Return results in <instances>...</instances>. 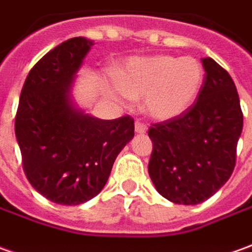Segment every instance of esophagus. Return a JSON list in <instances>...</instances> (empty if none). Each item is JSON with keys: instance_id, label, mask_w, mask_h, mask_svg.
I'll return each instance as SVG.
<instances>
[{"instance_id": "obj_1", "label": "esophagus", "mask_w": 252, "mask_h": 252, "mask_svg": "<svg viewBox=\"0 0 252 252\" xmlns=\"http://www.w3.org/2000/svg\"><path fill=\"white\" fill-rule=\"evenodd\" d=\"M148 131V126L142 121H136L135 123V132L136 133H145Z\"/></svg>"}]
</instances>
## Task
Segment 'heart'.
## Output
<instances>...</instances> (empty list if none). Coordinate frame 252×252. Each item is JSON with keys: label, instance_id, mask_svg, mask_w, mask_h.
<instances>
[{"label": "heart", "instance_id": "heart-1", "mask_svg": "<svg viewBox=\"0 0 252 252\" xmlns=\"http://www.w3.org/2000/svg\"><path fill=\"white\" fill-rule=\"evenodd\" d=\"M203 80L204 70L197 59L174 55L136 58L116 76L120 96L142 99L145 112L158 120L186 112L196 100Z\"/></svg>", "mask_w": 252, "mask_h": 252}]
</instances>
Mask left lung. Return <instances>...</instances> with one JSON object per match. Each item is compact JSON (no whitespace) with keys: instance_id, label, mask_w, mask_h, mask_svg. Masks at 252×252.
Segmentation results:
<instances>
[{"instance_id":"obj_1","label":"left lung","mask_w":252,"mask_h":252,"mask_svg":"<svg viewBox=\"0 0 252 252\" xmlns=\"http://www.w3.org/2000/svg\"><path fill=\"white\" fill-rule=\"evenodd\" d=\"M204 81L197 100L174 119L152 124L149 175L172 203L194 205L226 184L236 165L243 129L240 99L232 77L211 58H203Z\"/></svg>"}]
</instances>
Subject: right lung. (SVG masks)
I'll return each instance as SVG.
<instances>
[{
  "label": "right lung",
  "instance_id": "1",
  "mask_svg": "<svg viewBox=\"0 0 252 252\" xmlns=\"http://www.w3.org/2000/svg\"><path fill=\"white\" fill-rule=\"evenodd\" d=\"M91 40L74 37L44 55L22 88L15 133L29 182L56 204L78 205L103 189L133 138V119L99 120L74 109L70 87Z\"/></svg>",
  "mask_w": 252,
  "mask_h": 252
}]
</instances>
